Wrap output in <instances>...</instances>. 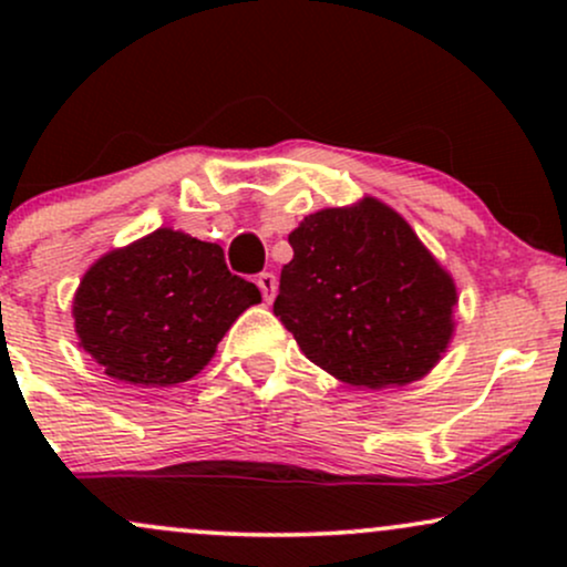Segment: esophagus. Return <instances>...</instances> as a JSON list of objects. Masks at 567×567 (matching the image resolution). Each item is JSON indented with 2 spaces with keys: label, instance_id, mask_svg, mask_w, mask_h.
I'll return each instance as SVG.
<instances>
[{
  "label": "esophagus",
  "instance_id": "obj_1",
  "mask_svg": "<svg viewBox=\"0 0 567 567\" xmlns=\"http://www.w3.org/2000/svg\"><path fill=\"white\" fill-rule=\"evenodd\" d=\"M256 282H258V288H261L266 301H271V298H275V292H277V277L271 275V271H261Z\"/></svg>",
  "mask_w": 567,
  "mask_h": 567
}]
</instances>
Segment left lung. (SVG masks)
Returning <instances> with one entry per match:
<instances>
[{
	"label": "left lung",
	"mask_w": 567,
	"mask_h": 567,
	"mask_svg": "<svg viewBox=\"0 0 567 567\" xmlns=\"http://www.w3.org/2000/svg\"><path fill=\"white\" fill-rule=\"evenodd\" d=\"M275 315L315 365L351 386L426 375L453 333L455 285L392 207L365 197L290 234Z\"/></svg>",
	"instance_id": "1"
}]
</instances>
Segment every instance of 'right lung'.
<instances>
[{
    "mask_svg": "<svg viewBox=\"0 0 567 567\" xmlns=\"http://www.w3.org/2000/svg\"><path fill=\"white\" fill-rule=\"evenodd\" d=\"M258 301L261 292L226 269L218 245L157 229L90 266L74 324L112 379L173 386L197 375L231 322Z\"/></svg>",
    "mask_w": 567,
    "mask_h": 567,
    "instance_id": "1",
    "label": "right lung"
}]
</instances>
